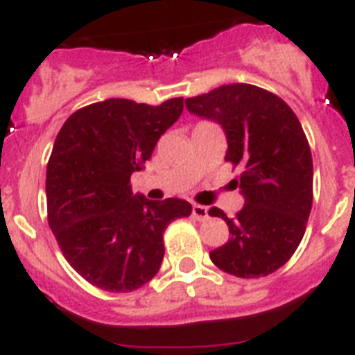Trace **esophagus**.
Masks as SVG:
<instances>
[{
  "instance_id": "34e87169",
  "label": "esophagus",
  "mask_w": 355,
  "mask_h": 355,
  "mask_svg": "<svg viewBox=\"0 0 355 355\" xmlns=\"http://www.w3.org/2000/svg\"><path fill=\"white\" fill-rule=\"evenodd\" d=\"M193 217L198 221H205L209 219V209L203 205H193Z\"/></svg>"
}]
</instances>
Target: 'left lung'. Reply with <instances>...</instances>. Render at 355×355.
I'll use <instances>...</instances> for the list:
<instances>
[{"mask_svg": "<svg viewBox=\"0 0 355 355\" xmlns=\"http://www.w3.org/2000/svg\"><path fill=\"white\" fill-rule=\"evenodd\" d=\"M185 107L223 127L225 159L241 168L244 207L233 219L209 210L232 233L210 260L237 277L269 276L295 253L311 212L313 161L301 122L277 95L244 83L185 98Z\"/></svg>", "mask_w": 355, "mask_h": 355, "instance_id": "8db88e82", "label": "left lung"}]
</instances>
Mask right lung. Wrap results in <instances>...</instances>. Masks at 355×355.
<instances>
[{"mask_svg": "<svg viewBox=\"0 0 355 355\" xmlns=\"http://www.w3.org/2000/svg\"><path fill=\"white\" fill-rule=\"evenodd\" d=\"M182 110V97L161 106L107 98L70 114L56 136L47 219L67 261L97 288L125 293L148 283L164 258V230L193 210L180 198L152 201L130 187Z\"/></svg>", "mask_w": 355, "mask_h": 355, "instance_id": "obj_1", "label": "right lung"}]
</instances>
